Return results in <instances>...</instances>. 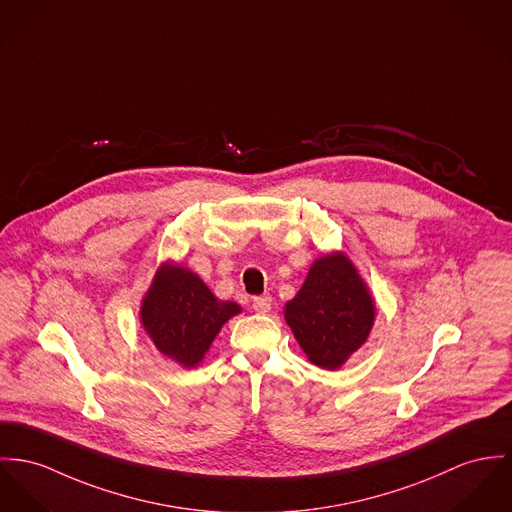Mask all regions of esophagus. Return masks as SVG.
Instances as JSON below:
<instances>
[{"mask_svg":"<svg viewBox=\"0 0 512 512\" xmlns=\"http://www.w3.org/2000/svg\"><path fill=\"white\" fill-rule=\"evenodd\" d=\"M271 306H273L271 296H255V298H253V310H255L257 314H269V312H271Z\"/></svg>","mask_w":512,"mask_h":512,"instance_id":"34e87169","label":"esophagus"}]
</instances>
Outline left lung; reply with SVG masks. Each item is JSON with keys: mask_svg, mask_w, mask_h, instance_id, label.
Returning a JSON list of instances; mask_svg holds the SVG:
<instances>
[{"mask_svg": "<svg viewBox=\"0 0 512 512\" xmlns=\"http://www.w3.org/2000/svg\"><path fill=\"white\" fill-rule=\"evenodd\" d=\"M376 306L368 286L345 253L315 259L298 294L286 302L284 319L315 366L341 368L374 325Z\"/></svg>", "mask_w": 512, "mask_h": 512, "instance_id": "8db88e82", "label": "left lung"}]
</instances>
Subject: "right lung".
I'll list each match as a JSON object with an SVG mask.
<instances>
[{
	"label": "right lung",
	"instance_id": "obj_1",
	"mask_svg": "<svg viewBox=\"0 0 512 512\" xmlns=\"http://www.w3.org/2000/svg\"><path fill=\"white\" fill-rule=\"evenodd\" d=\"M239 312L236 302L218 300L193 271L163 263L142 300L140 319L159 353L195 368L222 325Z\"/></svg>",
	"mask_w": 512,
	"mask_h": 512
}]
</instances>
